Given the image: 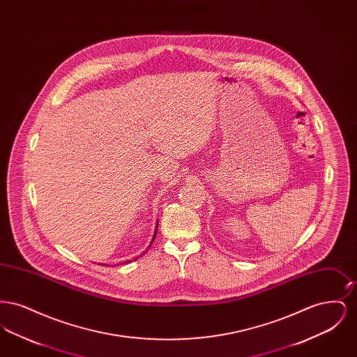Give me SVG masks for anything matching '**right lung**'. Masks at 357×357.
<instances>
[{
	"label": "right lung",
	"instance_id": "add662e5",
	"mask_svg": "<svg viewBox=\"0 0 357 357\" xmlns=\"http://www.w3.org/2000/svg\"><path fill=\"white\" fill-rule=\"evenodd\" d=\"M156 233H158V223H156V229H155V233H153V241H151V243H150V245H149V248H151V245H153V239H155V237H156ZM147 250H149V249H147ZM147 250H146V252H147ZM146 252H144V253H146ZM140 257H142V255H140ZM137 258H139V257H135V259H137ZM127 262H130V261H127Z\"/></svg>",
	"mask_w": 357,
	"mask_h": 357
}]
</instances>
